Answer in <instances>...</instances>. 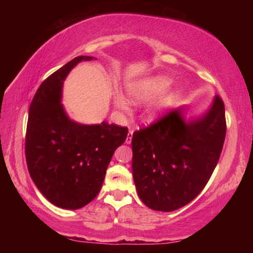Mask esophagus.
Wrapping results in <instances>:
<instances>
[{
  "instance_id": "esophagus-1",
  "label": "esophagus",
  "mask_w": 253,
  "mask_h": 253,
  "mask_svg": "<svg viewBox=\"0 0 253 253\" xmlns=\"http://www.w3.org/2000/svg\"><path fill=\"white\" fill-rule=\"evenodd\" d=\"M131 139H132V130H129L127 134V137H126V144H130Z\"/></svg>"
}]
</instances>
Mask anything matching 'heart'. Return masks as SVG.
Masks as SVG:
<instances>
[{"mask_svg": "<svg viewBox=\"0 0 253 253\" xmlns=\"http://www.w3.org/2000/svg\"><path fill=\"white\" fill-rule=\"evenodd\" d=\"M170 84H172V80L166 78V77H154V78L140 84L138 87L130 93V98L134 102L152 99V98H155L157 96H160L161 93L165 92L169 88ZM177 97V93H172V95L169 96L168 99L169 101H173L176 99ZM115 105H116L119 109H122L124 111L128 110L127 101L125 100V98L122 96H117L115 98Z\"/></svg>", "mask_w": 253, "mask_h": 253, "instance_id": "obj_1", "label": "heart"}]
</instances>
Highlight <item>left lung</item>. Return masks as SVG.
Wrapping results in <instances>:
<instances>
[{
  "instance_id": "8db88e82",
  "label": "left lung",
  "mask_w": 253,
  "mask_h": 253,
  "mask_svg": "<svg viewBox=\"0 0 253 253\" xmlns=\"http://www.w3.org/2000/svg\"><path fill=\"white\" fill-rule=\"evenodd\" d=\"M224 104L219 96L202 117L186 122L169 111L132 134V177L143 203L155 211L184 207L207 185L225 139Z\"/></svg>"
}]
</instances>
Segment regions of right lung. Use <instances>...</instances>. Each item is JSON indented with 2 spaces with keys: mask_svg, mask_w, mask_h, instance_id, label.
Instances as JSON below:
<instances>
[{
  "mask_svg": "<svg viewBox=\"0 0 253 253\" xmlns=\"http://www.w3.org/2000/svg\"><path fill=\"white\" fill-rule=\"evenodd\" d=\"M92 59L80 55L53 72L29 108L25 158L30 176L44 198L61 209H80L96 198L111 157L128 134L127 127L107 122L76 123L63 108V81L79 62Z\"/></svg>",
  "mask_w": 253,
  "mask_h": 253,
  "instance_id": "obj_1",
  "label": "right lung"
}]
</instances>
